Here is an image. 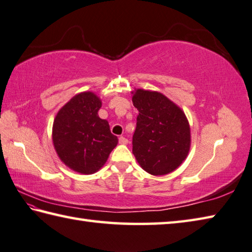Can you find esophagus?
<instances>
[{"label": "esophagus", "instance_id": "esophagus-1", "mask_svg": "<svg viewBox=\"0 0 252 252\" xmlns=\"http://www.w3.org/2000/svg\"><path fill=\"white\" fill-rule=\"evenodd\" d=\"M119 143H120V144H127V140L126 139L125 136H120L119 137Z\"/></svg>", "mask_w": 252, "mask_h": 252}]
</instances>
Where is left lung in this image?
Returning <instances> with one entry per match:
<instances>
[{
    "label": "left lung",
    "instance_id": "left-lung-1",
    "mask_svg": "<svg viewBox=\"0 0 252 252\" xmlns=\"http://www.w3.org/2000/svg\"><path fill=\"white\" fill-rule=\"evenodd\" d=\"M132 101L139 110L132 140L137 162L154 176L174 171L190 150V126L185 112L158 92L135 90Z\"/></svg>",
    "mask_w": 252,
    "mask_h": 252
}]
</instances>
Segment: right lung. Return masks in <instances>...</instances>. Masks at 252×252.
I'll return each instance as SVG.
<instances>
[{"label":"right lung","instance_id":"obj_1","mask_svg":"<svg viewBox=\"0 0 252 252\" xmlns=\"http://www.w3.org/2000/svg\"><path fill=\"white\" fill-rule=\"evenodd\" d=\"M100 107L99 97L84 92L66 102L53 121L52 140L58 156L80 174L99 170L118 144L109 123L98 117Z\"/></svg>","mask_w":252,"mask_h":252}]
</instances>
